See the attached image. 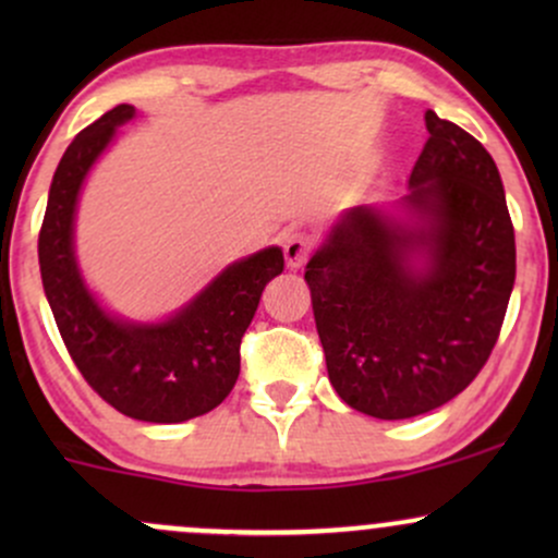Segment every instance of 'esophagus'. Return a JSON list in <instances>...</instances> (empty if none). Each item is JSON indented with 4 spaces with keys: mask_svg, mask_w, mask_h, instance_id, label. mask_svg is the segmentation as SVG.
Instances as JSON below:
<instances>
[{
    "mask_svg": "<svg viewBox=\"0 0 558 558\" xmlns=\"http://www.w3.org/2000/svg\"><path fill=\"white\" fill-rule=\"evenodd\" d=\"M283 252H286L288 265L301 267L306 262V257L315 252V235L306 233V230H293V233H288V239L283 243Z\"/></svg>",
    "mask_w": 558,
    "mask_h": 558,
    "instance_id": "1",
    "label": "esophagus"
}]
</instances>
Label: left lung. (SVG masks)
Returning a JSON list of instances; mask_svg holds the SVG:
<instances>
[{
	"label": "left lung",
	"instance_id": "obj_1",
	"mask_svg": "<svg viewBox=\"0 0 558 558\" xmlns=\"http://www.w3.org/2000/svg\"><path fill=\"white\" fill-rule=\"evenodd\" d=\"M425 125L401 198L409 220L351 209L304 272L332 388L377 420L420 417L475 380L517 275L493 157L433 110Z\"/></svg>",
	"mask_w": 558,
	"mask_h": 558
}]
</instances>
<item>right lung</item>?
<instances>
[{
  "label": "right lung",
  "instance_id": "obj_1",
  "mask_svg": "<svg viewBox=\"0 0 558 558\" xmlns=\"http://www.w3.org/2000/svg\"><path fill=\"white\" fill-rule=\"evenodd\" d=\"M133 114L131 105H118L68 146L49 189L38 265L57 328L88 386L125 417L168 425L213 412L233 390L241 338L265 286L283 272V252L270 246L233 262L165 323L136 325L107 315L75 265L73 220L83 178Z\"/></svg>",
  "mask_w": 558,
  "mask_h": 558
}]
</instances>
